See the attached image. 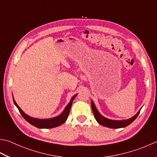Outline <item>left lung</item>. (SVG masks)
<instances>
[{
	"label": "left lung",
	"mask_w": 157,
	"mask_h": 157,
	"mask_svg": "<svg viewBox=\"0 0 157 157\" xmlns=\"http://www.w3.org/2000/svg\"><path fill=\"white\" fill-rule=\"evenodd\" d=\"M91 106H92L93 114H94V116L95 117L96 120H97V121L101 125L105 126V127L109 128H121L127 127L128 125L131 124V123L136 119V117H138V115L140 113V111H141V109H140V110L137 112L136 114H135L134 117H132L129 119L117 121V120H112V119H107V118L102 116V115H101L97 110V109L96 108L93 101H91Z\"/></svg>",
	"instance_id": "left-lung-1"
}]
</instances>
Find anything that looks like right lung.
<instances>
[{"label":"right lung","instance_id":"1","mask_svg":"<svg viewBox=\"0 0 157 157\" xmlns=\"http://www.w3.org/2000/svg\"><path fill=\"white\" fill-rule=\"evenodd\" d=\"M76 95L77 94L74 95V97L71 98L70 102L67 104V106L65 107L64 110H63V112L60 115H59V116L56 117L50 118V119H36V118H32L31 117L28 116V115L26 114L20 108H19V106L17 105V103H16V101L13 98V103L15 104V105L17 107V108L18 109L21 114L23 116V117L27 121V122L38 128L48 129V128H53L55 127H58V126L62 125L63 123H64L65 122V121L67 120V117L69 116V113H70L73 100L75 98Z\"/></svg>","mask_w":157,"mask_h":157}]
</instances>
